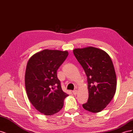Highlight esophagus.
<instances>
[{"instance_id":"esophagus-1","label":"esophagus","mask_w":133,"mask_h":133,"mask_svg":"<svg viewBox=\"0 0 133 133\" xmlns=\"http://www.w3.org/2000/svg\"><path fill=\"white\" fill-rule=\"evenodd\" d=\"M77 92H78V90H75L73 91V93L74 95H76V94H77Z\"/></svg>"}]
</instances>
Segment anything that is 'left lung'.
Masks as SVG:
<instances>
[{"mask_svg":"<svg viewBox=\"0 0 133 133\" xmlns=\"http://www.w3.org/2000/svg\"><path fill=\"white\" fill-rule=\"evenodd\" d=\"M73 53L85 72L89 98L83 104L91 112L102 111L113 98L116 89V76L108 54L92 46L76 48Z\"/></svg>","mask_w":133,"mask_h":133,"instance_id":"left-lung-1","label":"left lung"}]
</instances>
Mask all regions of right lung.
<instances>
[{
  "instance_id": "obj_1",
  "label": "right lung",
  "mask_w": 133,
  "mask_h": 133,
  "mask_svg": "<svg viewBox=\"0 0 133 133\" xmlns=\"http://www.w3.org/2000/svg\"><path fill=\"white\" fill-rule=\"evenodd\" d=\"M68 55L67 50L44 49L28 61L25 73L28 98L36 109L45 115L58 113L68 96L63 91L57 74Z\"/></svg>"
}]
</instances>
